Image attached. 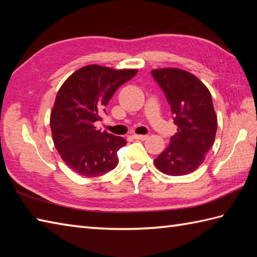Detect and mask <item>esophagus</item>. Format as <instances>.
I'll return each mask as SVG.
<instances>
[{"label": "esophagus", "mask_w": 257, "mask_h": 257, "mask_svg": "<svg viewBox=\"0 0 257 257\" xmlns=\"http://www.w3.org/2000/svg\"><path fill=\"white\" fill-rule=\"evenodd\" d=\"M133 138L136 139V140L144 141L146 139H148V136H145V135H133Z\"/></svg>", "instance_id": "34e87169"}]
</instances>
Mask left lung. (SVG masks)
I'll use <instances>...</instances> for the list:
<instances>
[{"mask_svg": "<svg viewBox=\"0 0 257 257\" xmlns=\"http://www.w3.org/2000/svg\"><path fill=\"white\" fill-rule=\"evenodd\" d=\"M151 74L165 92L178 125L155 166L168 176H185L203 163L214 144L217 117L211 92L196 76L181 68H158Z\"/></svg>", "mask_w": 257, "mask_h": 257, "instance_id": "left-lung-1", "label": "left lung"}]
</instances>
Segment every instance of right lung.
Listing matches in <instances>:
<instances>
[{"mask_svg": "<svg viewBox=\"0 0 257 257\" xmlns=\"http://www.w3.org/2000/svg\"><path fill=\"white\" fill-rule=\"evenodd\" d=\"M137 72L87 65L70 75L57 91L50 120L53 141L63 161L79 176L99 177L117 167V151L127 141L101 133L95 122L101 120L118 87Z\"/></svg>", "mask_w": 257, "mask_h": 257, "instance_id": "add662e5", "label": "right lung"}]
</instances>
